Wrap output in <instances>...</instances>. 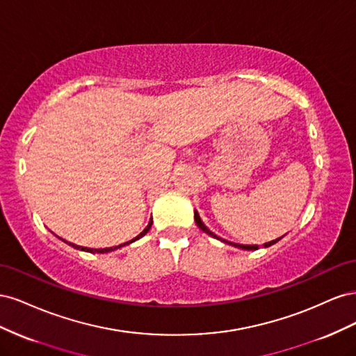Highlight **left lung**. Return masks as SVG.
I'll list each match as a JSON object with an SVG mask.
<instances>
[{
	"label": "left lung",
	"instance_id": "left-lung-1",
	"mask_svg": "<svg viewBox=\"0 0 356 356\" xmlns=\"http://www.w3.org/2000/svg\"><path fill=\"white\" fill-rule=\"evenodd\" d=\"M195 220H196V224L199 225V227L204 232V233H208V234H211V236H213V238H217V239H220L218 236H215L207 225H204L203 222H202V220H200V217H199V213L197 212H195ZM281 239V238H279ZM279 239H275V241H272V242H267V243H264V246H270V245H273V243H276ZM222 241V239H221ZM222 242H225V243H230V242H227V241H222ZM233 246H238V248H242V250H258V245H239V243H232Z\"/></svg>",
	"mask_w": 356,
	"mask_h": 356
}]
</instances>
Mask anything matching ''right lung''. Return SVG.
<instances>
[{"instance_id":"1","label":"right lung","mask_w":356,"mask_h":356,"mask_svg":"<svg viewBox=\"0 0 356 356\" xmlns=\"http://www.w3.org/2000/svg\"><path fill=\"white\" fill-rule=\"evenodd\" d=\"M152 224H153V220L148 222V225L147 227L144 229V232L143 233H139L135 239H132V241H129V242H126V243H123V245H127V243H131V242H135L136 239H139V238H143V236L149 230V227H152ZM71 246H74V248H77V250H81V251H88V252H108V251H113V250H117V248H120V246H113V248H101V250H93V248H83V246H79V245H74V243H70Z\"/></svg>"}]
</instances>
